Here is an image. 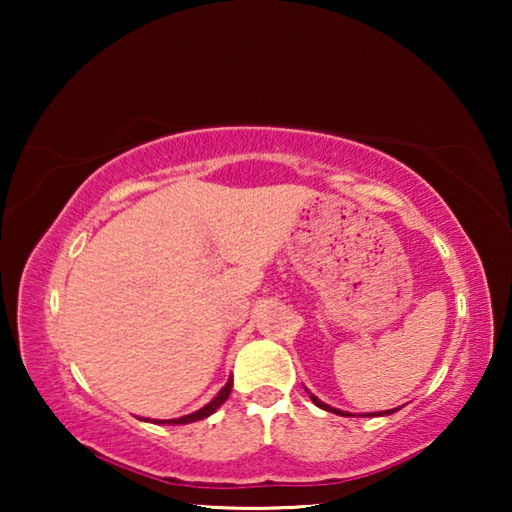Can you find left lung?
I'll list each match as a JSON object with an SVG mask.
<instances>
[{
    "label": "left lung",
    "instance_id": "1",
    "mask_svg": "<svg viewBox=\"0 0 512 512\" xmlns=\"http://www.w3.org/2000/svg\"><path fill=\"white\" fill-rule=\"evenodd\" d=\"M309 393V391H307ZM309 397H311V402H314L318 409H323V411H332V413H336V415H350V413H345V411H341V409H334V406H329V404H325V402H320L316 395H311L309 393ZM397 409H391V411H377V413H366V415H391V413H395Z\"/></svg>",
    "mask_w": 512,
    "mask_h": 512
}]
</instances>
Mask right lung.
Returning a JSON list of instances; mask_svg holds the SVG:
<instances>
[{"label":"right lung","instance_id":"obj_1","mask_svg":"<svg viewBox=\"0 0 512 512\" xmlns=\"http://www.w3.org/2000/svg\"><path fill=\"white\" fill-rule=\"evenodd\" d=\"M230 391H232V377L228 379V384H225L219 393H216V397L212 402H207L203 409H198V411H194V413H189V415H183V418H173V420H167V424H189V422H196V420H203V418H210V415L219 409V406L228 400V395H230ZM164 422V420H162Z\"/></svg>","mask_w":512,"mask_h":512}]
</instances>
